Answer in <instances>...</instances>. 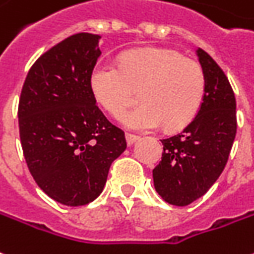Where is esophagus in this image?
<instances>
[{"label":"esophagus","instance_id":"1","mask_svg":"<svg viewBox=\"0 0 254 254\" xmlns=\"http://www.w3.org/2000/svg\"><path fill=\"white\" fill-rule=\"evenodd\" d=\"M125 137H127V145H132L134 141H137V140H139V136L132 134V133H125Z\"/></svg>","mask_w":254,"mask_h":254}]
</instances>
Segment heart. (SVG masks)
<instances>
[{
    "instance_id": "heart-1",
    "label": "heart",
    "mask_w": 254,
    "mask_h": 254,
    "mask_svg": "<svg viewBox=\"0 0 254 254\" xmlns=\"http://www.w3.org/2000/svg\"><path fill=\"white\" fill-rule=\"evenodd\" d=\"M97 102L120 117L139 90V107L122 122L130 129L168 130L187 127L201 109L206 79L199 63L165 48H141L124 53L120 64L99 63L90 74Z\"/></svg>"
}]
</instances>
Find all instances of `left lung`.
I'll return each instance as SVG.
<instances>
[{"mask_svg":"<svg viewBox=\"0 0 254 254\" xmlns=\"http://www.w3.org/2000/svg\"><path fill=\"white\" fill-rule=\"evenodd\" d=\"M196 55L206 79L201 109L183 132L161 140L162 158L152 170L157 192L176 206L206 194L226 168L237 134V103L228 78L203 49Z\"/></svg>","mask_w":254,"mask_h":254,"instance_id":"obj_1","label":"left lung"}]
</instances>
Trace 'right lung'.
Wrapping results in <instances>:
<instances>
[{
    "instance_id": "right-lung-1",
    "label": "right lung",
    "mask_w": 254,
    "mask_h": 254,
    "mask_svg": "<svg viewBox=\"0 0 254 254\" xmlns=\"http://www.w3.org/2000/svg\"><path fill=\"white\" fill-rule=\"evenodd\" d=\"M99 40L78 33L51 48L31 65L19 100L28 170L48 196L67 206L95 201L127 148L125 133L97 107L90 86Z\"/></svg>"
}]
</instances>
